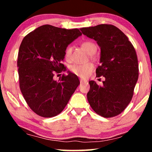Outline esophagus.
I'll use <instances>...</instances> for the list:
<instances>
[{"mask_svg": "<svg viewBox=\"0 0 152 152\" xmlns=\"http://www.w3.org/2000/svg\"><path fill=\"white\" fill-rule=\"evenodd\" d=\"M80 81L81 84H83V83H86L87 82V80H84V79H80Z\"/></svg>", "mask_w": 152, "mask_h": 152, "instance_id": "obj_1", "label": "esophagus"}]
</instances>
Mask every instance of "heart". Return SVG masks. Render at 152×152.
<instances>
[{"label":"heart","instance_id":"1","mask_svg":"<svg viewBox=\"0 0 152 152\" xmlns=\"http://www.w3.org/2000/svg\"><path fill=\"white\" fill-rule=\"evenodd\" d=\"M82 47L88 53L89 55H93L97 51V47L95 43L91 41H84L82 43ZM72 53V47L68 46L65 52V57L66 59L69 60L71 57ZM94 66L92 64L88 63L85 64H73L70 67V70L72 73L81 77L85 78L88 77L91 72L93 70Z\"/></svg>","mask_w":152,"mask_h":152}]
</instances>
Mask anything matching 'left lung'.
I'll use <instances>...</instances> for the list:
<instances>
[{
  "mask_svg": "<svg viewBox=\"0 0 152 152\" xmlns=\"http://www.w3.org/2000/svg\"><path fill=\"white\" fill-rule=\"evenodd\" d=\"M100 47L97 77H104L102 86L90 81L87 99L95 113L104 118L121 113L132 100L138 79L136 53L128 37L113 25L101 24L80 29Z\"/></svg>",
  "mask_w": 152,
  "mask_h": 152,
  "instance_id": "1",
  "label": "left lung"
}]
</instances>
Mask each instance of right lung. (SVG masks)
<instances>
[{
    "instance_id": "add662e5",
    "label": "right lung",
    "mask_w": 152,
    "mask_h": 152,
    "mask_svg": "<svg viewBox=\"0 0 152 152\" xmlns=\"http://www.w3.org/2000/svg\"><path fill=\"white\" fill-rule=\"evenodd\" d=\"M81 35L78 29L43 25L23 39L17 61L20 89L37 115L51 118L59 114L80 84L72 72L63 75L58 82L53 77L65 70L61 62L66 48Z\"/></svg>"
}]
</instances>
